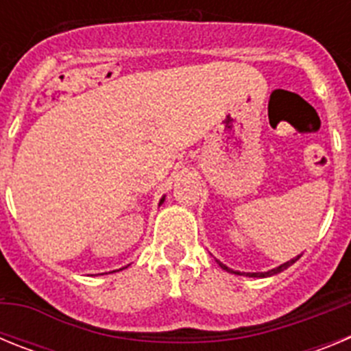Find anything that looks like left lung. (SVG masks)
Listing matches in <instances>:
<instances>
[{"label": "left lung", "instance_id": "1", "mask_svg": "<svg viewBox=\"0 0 351 351\" xmlns=\"http://www.w3.org/2000/svg\"><path fill=\"white\" fill-rule=\"evenodd\" d=\"M300 258V255L299 256H295V258H291V260H288V262H285V263H281L280 267H276V269H271V271H267V272H246V276H250V278H269V276H274V274H280V272H283L285 269H288L291 265V263H295L297 260ZM219 263V267L223 269V271H226V272H232V274H237V276H244V274H241V272L239 271H232L230 267H226L225 263H221V262H218Z\"/></svg>", "mask_w": 351, "mask_h": 351}]
</instances>
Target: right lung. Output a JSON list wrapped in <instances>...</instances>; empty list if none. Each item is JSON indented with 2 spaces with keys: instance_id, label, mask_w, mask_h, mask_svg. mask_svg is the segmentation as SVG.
Listing matches in <instances>:
<instances>
[{
  "instance_id": "add662e5",
  "label": "right lung",
  "mask_w": 351,
  "mask_h": 351,
  "mask_svg": "<svg viewBox=\"0 0 351 351\" xmlns=\"http://www.w3.org/2000/svg\"><path fill=\"white\" fill-rule=\"evenodd\" d=\"M163 200H165V197H161V200H160V206H161V204H163ZM123 269H126V267H123ZM123 269H119V271H123ZM112 272H116V271H112Z\"/></svg>"
}]
</instances>
